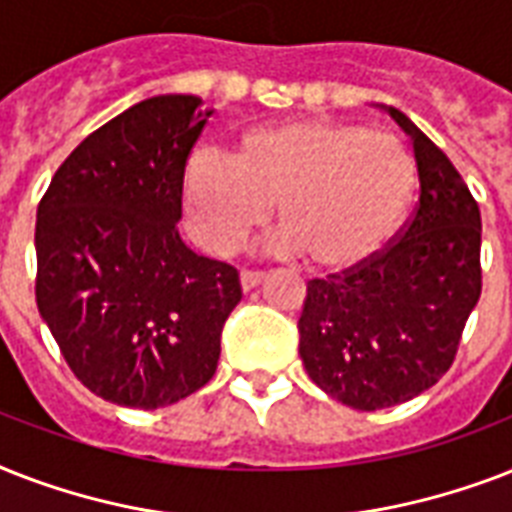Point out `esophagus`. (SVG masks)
<instances>
[{
    "label": "esophagus",
    "mask_w": 512,
    "mask_h": 512,
    "mask_svg": "<svg viewBox=\"0 0 512 512\" xmlns=\"http://www.w3.org/2000/svg\"><path fill=\"white\" fill-rule=\"evenodd\" d=\"M265 279V273H260V271H241V276H239V281H241V289H244V292H249V289H255L257 284H260V281Z\"/></svg>",
    "instance_id": "obj_1"
}]
</instances>
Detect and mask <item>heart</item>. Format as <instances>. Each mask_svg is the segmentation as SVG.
Instances as JSON below:
<instances>
[{"mask_svg": "<svg viewBox=\"0 0 512 512\" xmlns=\"http://www.w3.org/2000/svg\"><path fill=\"white\" fill-rule=\"evenodd\" d=\"M417 191V162L393 135L335 119L252 130L239 154L193 151L183 175L196 239L231 255L271 215L284 231L273 249L303 252L313 271L372 263L396 236Z\"/></svg>", "mask_w": 512, "mask_h": 512, "instance_id": "obj_1", "label": "heart"}]
</instances>
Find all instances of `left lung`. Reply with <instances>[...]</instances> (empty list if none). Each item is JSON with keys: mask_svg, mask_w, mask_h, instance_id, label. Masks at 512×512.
Instances as JSON below:
<instances>
[{"mask_svg": "<svg viewBox=\"0 0 512 512\" xmlns=\"http://www.w3.org/2000/svg\"><path fill=\"white\" fill-rule=\"evenodd\" d=\"M412 138L420 201L372 263L308 281L300 329L305 372L358 412L404 404L454 361L481 297V212L449 156L398 108Z\"/></svg>", "mask_w": 512, "mask_h": 512, "instance_id": "left-lung-1", "label": "left lung"}]
</instances>
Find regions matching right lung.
<instances>
[{
    "instance_id": "right-lung-1",
    "label": "right lung",
    "mask_w": 512,
    "mask_h": 512,
    "mask_svg": "<svg viewBox=\"0 0 512 512\" xmlns=\"http://www.w3.org/2000/svg\"><path fill=\"white\" fill-rule=\"evenodd\" d=\"M212 111L196 95L140 100L79 143L36 209V305L95 396L162 409L204 388L236 268L180 239L183 175Z\"/></svg>"
}]
</instances>
